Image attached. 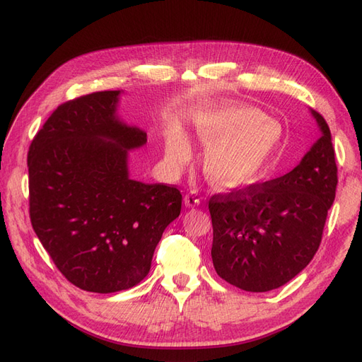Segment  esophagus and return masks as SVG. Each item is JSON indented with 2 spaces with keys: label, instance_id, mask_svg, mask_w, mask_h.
<instances>
[{
  "label": "esophagus",
  "instance_id": "34e87169",
  "mask_svg": "<svg viewBox=\"0 0 362 362\" xmlns=\"http://www.w3.org/2000/svg\"><path fill=\"white\" fill-rule=\"evenodd\" d=\"M184 202H186L187 207H197V206H199V202H201L199 193L198 192L187 193V195L184 197Z\"/></svg>",
  "mask_w": 362,
  "mask_h": 362
}]
</instances>
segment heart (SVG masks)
<instances>
[{
	"instance_id": "obj_1",
	"label": "heart",
	"mask_w": 362,
	"mask_h": 362,
	"mask_svg": "<svg viewBox=\"0 0 362 362\" xmlns=\"http://www.w3.org/2000/svg\"><path fill=\"white\" fill-rule=\"evenodd\" d=\"M197 134L209 146L204 160L209 178L224 189L258 182L279 141L276 122L244 105H218L201 112ZM165 155L173 164L186 161L190 155L187 138L173 132L167 138Z\"/></svg>"
}]
</instances>
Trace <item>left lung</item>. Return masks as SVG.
<instances>
[{
    "mask_svg": "<svg viewBox=\"0 0 362 362\" xmlns=\"http://www.w3.org/2000/svg\"><path fill=\"white\" fill-rule=\"evenodd\" d=\"M312 115L321 138L292 172L209 199L214 267L245 292L284 286L318 252L338 169L327 122L318 112Z\"/></svg>",
    "mask_w": 362,
    "mask_h": 362,
    "instance_id": "left-lung-1",
    "label": "left lung"
}]
</instances>
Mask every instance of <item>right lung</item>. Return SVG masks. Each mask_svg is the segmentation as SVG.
Instances as JSON below:
<instances>
[{
  "label": "right lung",
  "mask_w": 362,
  "mask_h": 362,
  "mask_svg": "<svg viewBox=\"0 0 362 362\" xmlns=\"http://www.w3.org/2000/svg\"><path fill=\"white\" fill-rule=\"evenodd\" d=\"M119 90L61 104L29 147V214L74 286L113 293L141 283L163 232L180 216L175 186L130 180L127 158L147 134L117 115Z\"/></svg>",
  "instance_id": "right-lung-1"
}]
</instances>
